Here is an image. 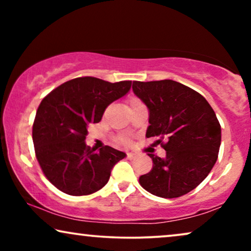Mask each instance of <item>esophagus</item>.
<instances>
[{"mask_svg": "<svg viewBox=\"0 0 251 251\" xmlns=\"http://www.w3.org/2000/svg\"><path fill=\"white\" fill-rule=\"evenodd\" d=\"M126 157H128L129 160H132V159H135L136 155L133 153H126Z\"/></svg>", "mask_w": 251, "mask_h": 251, "instance_id": "34e87169", "label": "esophagus"}]
</instances>
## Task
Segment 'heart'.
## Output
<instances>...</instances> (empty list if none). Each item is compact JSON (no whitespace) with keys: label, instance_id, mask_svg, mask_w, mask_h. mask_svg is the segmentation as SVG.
<instances>
[{"label":"heart","instance_id":"1","mask_svg":"<svg viewBox=\"0 0 251 251\" xmlns=\"http://www.w3.org/2000/svg\"><path fill=\"white\" fill-rule=\"evenodd\" d=\"M133 101H137V99H132L131 102H133ZM131 102H130V104H131Z\"/></svg>","mask_w":251,"mask_h":251}]
</instances>
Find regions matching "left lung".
<instances>
[{
    "label": "left lung",
    "instance_id": "obj_1",
    "mask_svg": "<svg viewBox=\"0 0 251 251\" xmlns=\"http://www.w3.org/2000/svg\"><path fill=\"white\" fill-rule=\"evenodd\" d=\"M132 90L149 108L147 138L168 139L166 157L149 154L153 168L139 177V184L160 198L188 193L217 161L222 130L214 109L203 96L173 80L135 81Z\"/></svg>",
    "mask_w": 251,
    "mask_h": 251
}]
</instances>
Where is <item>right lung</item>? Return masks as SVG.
I'll return each instance as SVG.
<instances>
[{"label":"right lung","instance_id":"right-lung-1","mask_svg":"<svg viewBox=\"0 0 251 251\" xmlns=\"http://www.w3.org/2000/svg\"><path fill=\"white\" fill-rule=\"evenodd\" d=\"M131 81L116 83L84 76L67 81L41 101L33 125V143L41 169L58 190L88 195L107 184L113 167L126 154L85 144L88 126L98 123L106 107L122 98Z\"/></svg>","mask_w":251,"mask_h":251}]
</instances>
